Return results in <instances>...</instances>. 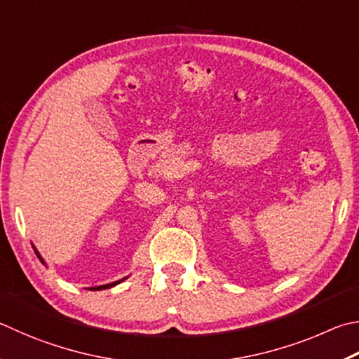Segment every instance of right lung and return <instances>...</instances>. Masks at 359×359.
<instances>
[{
	"instance_id": "1",
	"label": "right lung",
	"mask_w": 359,
	"mask_h": 359,
	"mask_svg": "<svg viewBox=\"0 0 359 359\" xmlns=\"http://www.w3.org/2000/svg\"><path fill=\"white\" fill-rule=\"evenodd\" d=\"M32 248H34V246H32ZM34 252H36V256L39 257V260H41L42 264H45V260L42 259V256H41V254H39V251L36 250V248H34ZM123 279H127V278H122V279H119V281H114V283H111V284H105V285H97V287H89V290H105V289H109V287H114V285H117V284H119V283H122Z\"/></svg>"
}]
</instances>
